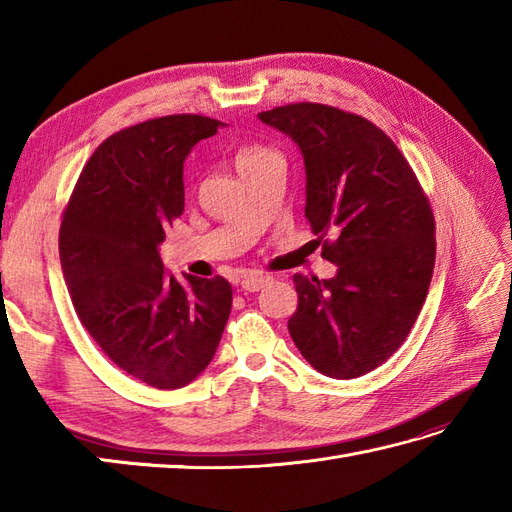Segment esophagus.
<instances>
[{
  "mask_svg": "<svg viewBox=\"0 0 512 512\" xmlns=\"http://www.w3.org/2000/svg\"><path fill=\"white\" fill-rule=\"evenodd\" d=\"M268 281H270L268 275L250 273V275L242 277V281H239V286H242V290H246V292H257V290H262L268 284Z\"/></svg>",
  "mask_w": 512,
  "mask_h": 512,
  "instance_id": "1",
  "label": "esophagus"
}]
</instances>
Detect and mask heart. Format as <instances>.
<instances>
[{
    "instance_id": "b5f03b06",
    "label": "heart",
    "mask_w": 512,
    "mask_h": 512,
    "mask_svg": "<svg viewBox=\"0 0 512 512\" xmlns=\"http://www.w3.org/2000/svg\"><path fill=\"white\" fill-rule=\"evenodd\" d=\"M270 154H273V151L262 147V145H242L235 151V167H237V171H242V169L253 165V162L262 160Z\"/></svg>"
}]
</instances>
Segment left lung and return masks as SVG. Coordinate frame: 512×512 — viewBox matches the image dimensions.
I'll use <instances>...</instances> for the list:
<instances>
[{
	"label": "left lung",
	"instance_id": "1",
	"mask_svg": "<svg viewBox=\"0 0 512 512\" xmlns=\"http://www.w3.org/2000/svg\"><path fill=\"white\" fill-rule=\"evenodd\" d=\"M259 121L299 145L306 217L336 266L332 279L295 275L292 341L325 376H363L405 343L427 299L436 264L431 204L394 140L363 116L292 103Z\"/></svg>",
	"mask_w": 512,
	"mask_h": 512
}]
</instances>
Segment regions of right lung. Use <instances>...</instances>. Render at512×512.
I'll use <instances>...</instances> for the list:
<instances>
[{
  "instance_id": "1",
  "label": "right lung",
  "mask_w": 512,
  "mask_h": 512,
  "mask_svg": "<svg viewBox=\"0 0 512 512\" xmlns=\"http://www.w3.org/2000/svg\"><path fill=\"white\" fill-rule=\"evenodd\" d=\"M222 123L173 114L112 134L65 206L59 255L74 310L110 361L158 389L198 378L231 314L224 277L169 275L158 253L184 211V158Z\"/></svg>"
}]
</instances>
